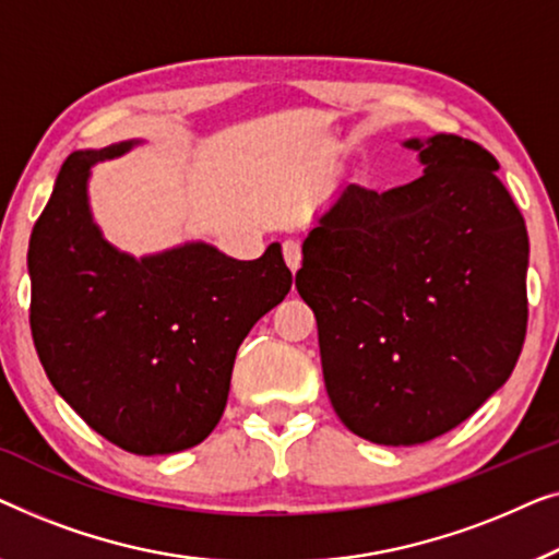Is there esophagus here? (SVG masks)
Listing matches in <instances>:
<instances>
[{"mask_svg":"<svg viewBox=\"0 0 559 559\" xmlns=\"http://www.w3.org/2000/svg\"><path fill=\"white\" fill-rule=\"evenodd\" d=\"M283 261L294 273L301 269V246H298V240L283 242Z\"/></svg>","mask_w":559,"mask_h":559,"instance_id":"esophagus-1","label":"esophagus"}]
</instances>
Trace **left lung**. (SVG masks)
Returning <instances> with one entry per match:
<instances>
[{
	"label": "left lung",
	"instance_id": "8db88e82",
	"mask_svg": "<svg viewBox=\"0 0 559 559\" xmlns=\"http://www.w3.org/2000/svg\"><path fill=\"white\" fill-rule=\"evenodd\" d=\"M405 146L423 177L382 194L349 185L296 273L334 413L380 445L461 426L509 380L526 334L530 238L499 162L455 133Z\"/></svg>",
	"mask_w": 559,
	"mask_h": 559
}]
</instances>
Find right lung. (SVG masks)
<instances>
[{
	"label": "right lung",
	"mask_w": 559,
	"mask_h": 559,
	"mask_svg": "<svg viewBox=\"0 0 559 559\" xmlns=\"http://www.w3.org/2000/svg\"><path fill=\"white\" fill-rule=\"evenodd\" d=\"M136 146L73 152L29 235V326L58 395L96 430L136 455L202 443L223 418L238 347L290 290L273 242L235 261L207 242L131 258L88 207L98 162Z\"/></svg>",
	"instance_id": "add662e5"
}]
</instances>
